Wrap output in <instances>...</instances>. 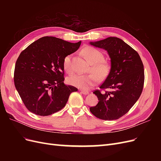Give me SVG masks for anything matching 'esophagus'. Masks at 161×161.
I'll list each match as a JSON object with an SVG mask.
<instances>
[{
	"instance_id": "1",
	"label": "esophagus",
	"mask_w": 161,
	"mask_h": 161,
	"mask_svg": "<svg viewBox=\"0 0 161 161\" xmlns=\"http://www.w3.org/2000/svg\"><path fill=\"white\" fill-rule=\"evenodd\" d=\"M80 91L81 92V93L82 94H83V95H88L89 93V91H84V90H80Z\"/></svg>"
}]
</instances>
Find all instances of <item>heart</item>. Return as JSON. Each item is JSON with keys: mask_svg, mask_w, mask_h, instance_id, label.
Masks as SVG:
<instances>
[{"mask_svg": "<svg viewBox=\"0 0 161 161\" xmlns=\"http://www.w3.org/2000/svg\"><path fill=\"white\" fill-rule=\"evenodd\" d=\"M82 54L92 64L91 72H94L101 79H104L108 75L109 66L103 61L104 55L101 51L92 47H86L82 50ZM63 68L65 72L69 74L72 72L73 67L72 64V56H66L63 62ZM99 81V78L95 74L89 75H81L76 74L68 77L67 82L69 85L81 89L87 90L95 86Z\"/></svg>", "mask_w": 161, "mask_h": 161, "instance_id": "obj_1", "label": "heart"}]
</instances>
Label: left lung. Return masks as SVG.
Masks as SVG:
<instances>
[{
    "label": "left lung",
    "instance_id": "obj_1",
    "mask_svg": "<svg viewBox=\"0 0 161 161\" xmlns=\"http://www.w3.org/2000/svg\"><path fill=\"white\" fill-rule=\"evenodd\" d=\"M89 43L108 52L111 69L99 88L111 90L94 91L99 102L90 111L101 119H118L131 108L142 93L144 82L142 62L138 52L118 37H109Z\"/></svg>",
    "mask_w": 161,
    "mask_h": 161
}]
</instances>
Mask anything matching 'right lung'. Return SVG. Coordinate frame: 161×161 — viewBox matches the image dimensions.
<instances>
[{
    "mask_svg": "<svg viewBox=\"0 0 161 161\" xmlns=\"http://www.w3.org/2000/svg\"><path fill=\"white\" fill-rule=\"evenodd\" d=\"M81 41L71 43L46 36L33 42L16 62L14 82L29 111L50 115L66 105L76 87L64 83V58L79 49Z\"/></svg>",
    "mask_w": 161,
    "mask_h": 161,
    "instance_id": "right-lung-1",
    "label": "right lung"
}]
</instances>
